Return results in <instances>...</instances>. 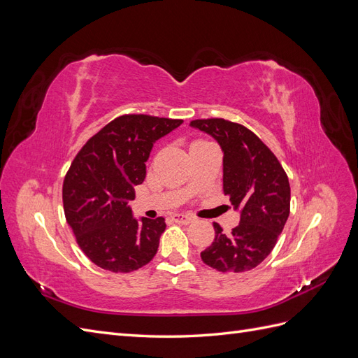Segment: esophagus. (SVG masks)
Here are the masks:
<instances>
[{
	"label": "esophagus",
	"mask_w": 358,
	"mask_h": 358,
	"mask_svg": "<svg viewBox=\"0 0 358 358\" xmlns=\"http://www.w3.org/2000/svg\"><path fill=\"white\" fill-rule=\"evenodd\" d=\"M171 220L175 221V222H178V224H185V225L196 221V218H194V216L185 215V213H175V215H171Z\"/></svg>",
	"instance_id": "1"
}]
</instances>
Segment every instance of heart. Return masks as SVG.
<instances>
[{"label":"heart","instance_id":"1","mask_svg":"<svg viewBox=\"0 0 358 358\" xmlns=\"http://www.w3.org/2000/svg\"><path fill=\"white\" fill-rule=\"evenodd\" d=\"M199 142H201V140H199ZM199 142H194V143H199Z\"/></svg>","mask_w":358,"mask_h":358}]
</instances>
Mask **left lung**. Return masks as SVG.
<instances>
[{"label":"left lung","mask_w":358,"mask_h":358,"mask_svg":"<svg viewBox=\"0 0 358 358\" xmlns=\"http://www.w3.org/2000/svg\"><path fill=\"white\" fill-rule=\"evenodd\" d=\"M208 133L224 152V194L241 222L225 234L213 222L215 239L201 252L204 264L218 272H246L272 252L289 215V182L285 170L251 129L222 117L189 124Z\"/></svg>","instance_id":"1"}]
</instances>
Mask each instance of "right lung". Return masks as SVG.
Here are the masks:
<instances>
[{
  "label": "right lung",
  "instance_id": "obj_1",
  "mask_svg": "<svg viewBox=\"0 0 358 358\" xmlns=\"http://www.w3.org/2000/svg\"><path fill=\"white\" fill-rule=\"evenodd\" d=\"M182 119L122 115L83 145L62 185L64 213L76 242L94 264L115 273L146 266L166 230L162 216L137 221L129 200L146 176L150 150Z\"/></svg>",
  "mask_w": 358,
  "mask_h": 358
}]
</instances>
